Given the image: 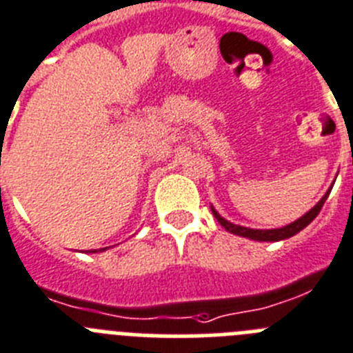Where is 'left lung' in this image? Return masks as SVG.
I'll return each mask as SVG.
<instances>
[{
    "mask_svg": "<svg viewBox=\"0 0 353 353\" xmlns=\"http://www.w3.org/2000/svg\"><path fill=\"white\" fill-rule=\"evenodd\" d=\"M329 194H330V190L323 195V197L320 199V202H318L316 206L312 208V210H309L304 216H300L299 220H295L293 223H290V225H284V228H281V229L243 228V225H236V223H231V222H228L225 219H222V216H220V214L214 211L213 206H211V211H213L214 219L220 222V225H222V228H225V231L232 232V234L243 236V238H250V240H256V241H279V240H286V238H291V236H295L296 232H300L304 228H307L309 223H311L312 220L318 216V213H320V210L323 208V204H325V201H327V197H329Z\"/></svg>",
    "mask_w": 353,
    "mask_h": 353,
    "instance_id": "left-lung-1",
    "label": "left lung"
}]
</instances>
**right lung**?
Wrapping results in <instances>:
<instances>
[{"label":"right lung","mask_w":353,"mask_h":353,"mask_svg":"<svg viewBox=\"0 0 353 353\" xmlns=\"http://www.w3.org/2000/svg\"><path fill=\"white\" fill-rule=\"evenodd\" d=\"M90 252H96V250H90Z\"/></svg>","instance_id":"right-lung-1"}]
</instances>
